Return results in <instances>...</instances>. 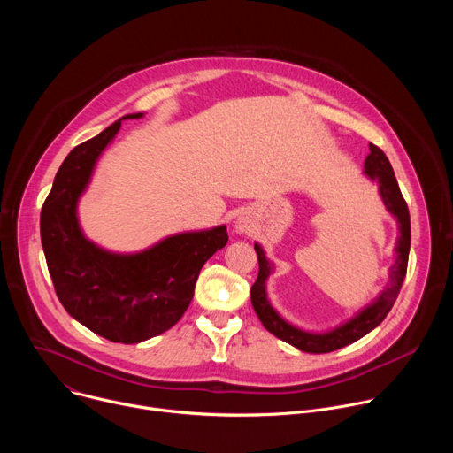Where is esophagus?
<instances>
[{
    "instance_id": "34e87169",
    "label": "esophagus",
    "mask_w": 453,
    "mask_h": 453,
    "mask_svg": "<svg viewBox=\"0 0 453 453\" xmlns=\"http://www.w3.org/2000/svg\"><path fill=\"white\" fill-rule=\"evenodd\" d=\"M234 229H236V233H240V234L249 233V231H250L249 220H247V219H243V217H240V219L234 222Z\"/></svg>"
}]
</instances>
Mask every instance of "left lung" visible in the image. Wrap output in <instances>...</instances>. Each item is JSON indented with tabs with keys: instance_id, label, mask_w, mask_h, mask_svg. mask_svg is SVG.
<instances>
[{
	"instance_id": "1",
	"label": "left lung",
	"mask_w": 453,
	"mask_h": 453,
	"mask_svg": "<svg viewBox=\"0 0 453 453\" xmlns=\"http://www.w3.org/2000/svg\"><path fill=\"white\" fill-rule=\"evenodd\" d=\"M369 156L364 163V175L369 177L372 182L378 184L380 197L396 222L400 236L396 240V260L389 269V283L381 290L378 297H374L369 304H365L358 313H355L349 320L342 322V325L328 330V332H306L303 328L294 326L285 317L280 315V311L271 304L267 297V280L271 273L274 271V264L269 262L265 256V250L260 243H254V250L257 254V264H260V273H257V280L254 281L250 288V301L256 315L260 317L262 325L278 339L285 341L287 344L297 348L299 351L306 353H330L335 349H341L348 344H353L355 341L362 339L369 332H372L380 322L391 311L402 283L407 274V264H409V250H411V217L407 203L402 196L398 180L395 177V170L387 159V156L376 147L369 145Z\"/></svg>"
}]
</instances>
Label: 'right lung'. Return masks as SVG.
I'll use <instances>...</instances> for the list:
<instances>
[{
  "mask_svg": "<svg viewBox=\"0 0 453 453\" xmlns=\"http://www.w3.org/2000/svg\"><path fill=\"white\" fill-rule=\"evenodd\" d=\"M125 114L75 147L60 165L41 211V242L58 301L93 334L121 344L152 339L182 317L203 265L227 243L226 226L163 238L140 252L107 250L86 238L77 206Z\"/></svg>",
  "mask_w": 453,
  "mask_h": 453,
  "instance_id": "add662e5",
  "label": "right lung"
}]
</instances>
